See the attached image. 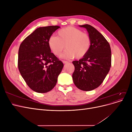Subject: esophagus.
Masks as SVG:
<instances>
[{"label": "esophagus", "instance_id": "obj_1", "mask_svg": "<svg viewBox=\"0 0 132 132\" xmlns=\"http://www.w3.org/2000/svg\"><path fill=\"white\" fill-rule=\"evenodd\" d=\"M62 62H63V63L64 64H67V63H69L68 61H63Z\"/></svg>", "mask_w": 132, "mask_h": 132}]
</instances>
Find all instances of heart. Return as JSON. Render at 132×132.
Here are the masks:
<instances>
[{
    "label": "heart",
    "instance_id": "heart-1",
    "mask_svg": "<svg viewBox=\"0 0 132 132\" xmlns=\"http://www.w3.org/2000/svg\"><path fill=\"white\" fill-rule=\"evenodd\" d=\"M48 46L55 55H59L64 49H67L62 55L65 59L81 58L88 53L91 46L89 36L77 28L68 26L59 30L57 36H51Z\"/></svg>",
    "mask_w": 132,
    "mask_h": 132
}]
</instances>
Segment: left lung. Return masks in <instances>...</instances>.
<instances>
[{
    "mask_svg": "<svg viewBox=\"0 0 132 132\" xmlns=\"http://www.w3.org/2000/svg\"><path fill=\"white\" fill-rule=\"evenodd\" d=\"M85 28L91 39L88 53L79 61L72 63L75 70L72 77L75 85L83 91H91L102 83L111 66V50L104 36L92 26L79 25Z\"/></svg>",
    "mask_w": 132,
    "mask_h": 132,
    "instance_id": "obj_1",
    "label": "left lung"
}]
</instances>
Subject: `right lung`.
I'll list each match as a JSON object with an SVG mask.
<instances>
[{
  "instance_id": "add662e5",
  "label": "right lung",
  "mask_w": 132,
  "mask_h": 132,
  "mask_svg": "<svg viewBox=\"0 0 132 132\" xmlns=\"http://www.w3.org/2000/svg\"><path fill=\"white\" fill-rule=\"evenodd\" d=\"M60 27H38L21 43L19 50L18 68L30 89L38 93L52 90L63 68V63L51 53L48 39Z\"/></svg>"
}]
</instances>
